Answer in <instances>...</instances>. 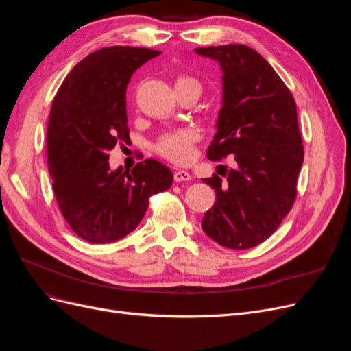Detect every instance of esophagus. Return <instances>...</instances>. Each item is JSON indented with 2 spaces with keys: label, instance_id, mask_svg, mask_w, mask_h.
Instances as JSON below:
<instances>
[{
  "label": "esophagus",
  "instance_id": "1",
  "mask_svg": "<svg viewBox=\"0 0 351 351\" xmlns=\"http://www.w3.org/2000/svg\"><path fill=\"white\" fill-rule=\"evenodd\" d=\"M192 178V176H190L189 171H186V169H176L174 171V180L176 182H189V180Z\"/></svg>",
  "mask_w": 351,
  "mask_h": 351
}]
</instances>
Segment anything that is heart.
Instances as JSON below:
<instances>
[{"label": "heart", "mask_w": 351, "mask_h": 351, "mask_svg": "<svg viewBox=\"0 0 351 351\" xmlns=\"http://www.w3.org/2000/svg\"><path fill=\"white\" fill-rule=\"evenodd\" d=\"M183 84H195L200 89V83L190 77V76H180L177 77L174 88L183 86ZM196 141V133L190 129H180L164 133L155 143V151L167 158L168 161H173L176 164H184L193 152V143Z\"/></svg>", "instance_id": "b5f03b06"}]
</instances>
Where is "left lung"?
I'll list each match as a JSON object with an SVG mask.
<instances>
[{
    "instance_id": "1",
    "label": "left lung",
    "mask_w": 351,
    "mask_h": 351,
    "mask_svg": "<svg viewBox=\"0 0 351 351\" xmlns=\"http://www.w3.org/2000/svg\"><path fill=\"white\" fill-rule=\"evenodd\" d=\"M217 60L222 73V107L206 156L232 155L226 182L214 174L204 183L217 200L202 230L228 249H250L267 240L289 214L303 164L302 133L291 92L259 52L246 45L196 48Z\"/></svg>"
}]
</instances>
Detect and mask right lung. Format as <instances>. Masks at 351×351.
<instances>
[{
	"mask_svg": "<svg viewBox=\"0 0 351 351\" xmlns=\"http://www.w3.org/2000/svg\"><path fill=\"white\" fill-rule=\"evenodd\" d=\"M159 51L108 47L74 67L52 102L47 129L52 190L70 228L89 243L125 237L143 219L149 197L173 184L171 169L145 159L112 171L108 152L129 139L125 90L133 73Z\"/></svg>",
	"mask_w": 351,
	"mask_h": 351,
	"instance_id": "obj_1",
	"label": "right lung"
}]
</instances>
